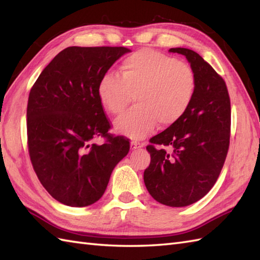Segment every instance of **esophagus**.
I'll return each mask as SVG.
<instances>
[{
	"mask_svg": "<svg viewBox=\"0 0 260 260\" xmlns=\"http://www.w3.org/2000/svg\"><path fill=\"white\" fill-rule=\"evenodd\" d=\"M142 147V144L140 142L137 141H132L131 142V148L132 150H137V148H141Z\"/></svg>",
	"mask_w": 260,
	"mask_h": 260,
	"instance_id": "34e87169",
	"label": "esophagus"
}]
</instances>
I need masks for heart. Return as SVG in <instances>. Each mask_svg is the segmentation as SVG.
Returning <instances> with one entry per match:
<instances>
[{
    "mask_svg": "<svg viewBox=\"0 0 260 260\" xmlns=\"http://www.w3.org/2000/svg\"><path fill=\"white\" fill-rule=\"evenodd\" d=\"M197 89L190 64L153 49H142L123 60L120 77L108 73L99 80L97 95L104 109L123 114L134 97L136 107L115 123V129L133 139L150 134L156 123H176L189 109Z\"/></svg>",
    "mask_w": 260,
    "mask_h": 260,
    "instance_id": "b5f03b06",
    "label": "heart"
}]
</instances>
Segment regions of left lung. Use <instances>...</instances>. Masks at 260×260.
<instances>
[{
    "label": "left lung",
    "mask_w": 260,
    "mask_h": 260,
    "mask_svg": "<svg viewBox=\"0 0 260 260\" xmlns=\"http://www.w3.org/2000/svg\"><path fill=\"white\" fill-rule=\"evenodd\" d=\"M170 52L186 57L196 73L197 89L186 113L150 140L144 183L157 202L186 207L212 189L222 170L230 143V97L222 77L200 54L185 48Z\"/></svg>",
    "instance_id": "1"
}]
</instances>
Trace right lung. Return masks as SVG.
Returning <instances> with one entry per match:
<instances>
[{
	"label": "right lung",
	"mask_w": 260,
	"mask_h": 260,
	"mask_svg": "<svg viewBox=\"0 0 260 260\" xmlns=\"http://www.w3.org/2000/svg\"><path fill=\"white\" fill-rule=\"evenodd\" d=\"M125 47H68L42 70L26 107L27 148L33 170L52 198L87 207L102 198L129 141L112 125L98 99L99 80ZM103 137V145L92 141Z\"/></svg>",
	"instance_id": "right-lung-1"
}]
</instances>
